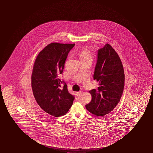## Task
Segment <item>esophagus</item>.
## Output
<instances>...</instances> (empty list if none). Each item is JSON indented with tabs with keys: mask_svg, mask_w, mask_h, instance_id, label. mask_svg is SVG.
I'll use <instances>...</instances> for the list:
<instances>
[{
	"mask_svg": "<svg viewBox=\"0 0 153 153\" xmlns=\"http://www.w3.org/2000/svg\"><path fill=\"white\" fill-rule=\"evenodd\" d=\"M82 93V91H79V92H76V95L77 96H79V95H80V94Z\"/></svg>",
	"mask_w": 153,
	"mask_h": 153,
	"instance_id": "esophagus-1",
	"label": "esophagus"
}]
</instances>
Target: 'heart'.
Wrapping results in <instances>:
<instances>
[{
    "mask_svg": "<svg viewBox=\"0 0 153 153\" xmlns=\"http://www.w3.org/2000/svg\"><path fill=\"white\" fill-rule=\"evenodd\" d=\"M80 60L86 59V60H92V55L91 53L86 49H84L79 53Z\"/></svg>",
    "mask_w": 153,
    "mask_h": 153,
    "instance_id": "1",
    "label": "heart"
}]
</instances>
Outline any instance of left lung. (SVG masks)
<instances>
[{"label":"left lung","mask_w":153,"mask_h":153,"mask_svg":"<svg viewBox=\"0 0 153 153\" xmlns=\"http://www.w3.org/2000/svg\"><path fill=\"white\" fill-rule=\"evenodd\" d=\"M97 52L93 79L98 82L99 87L89 91L92 100L85 107L93 115L102 116L111 111L120 102L125 76L120 58L109 44Z\"/></svg>","instance_id":"obj_1"}]
</instances>
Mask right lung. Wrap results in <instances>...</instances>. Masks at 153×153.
<instances>
[{
  "label": "right lung",
  "instance_id": "right-lung-1",
  "mask_svg": "<svg viewBox=\"0 0 153 153\" xmlns=\"http://www.w3.org/2000/svg\"><path fill=\"white\" fill-rule=\"evenodd\" d=\"M75 45L48 44L38 54L33 67L31 86L36 100L46 113L56 117L65 115L75 99L65 81L59 78L68 53Z\"/></svg>",
  "mask_w": 153,
  "mask_h": 153
}]
</instances>
